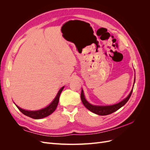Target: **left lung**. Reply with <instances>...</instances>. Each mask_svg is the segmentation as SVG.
Masks as SVG:
<instances>
[{
    "label": "left lung",
    "mask_w": 150,
    "mask_h": 150,
    "mask_svg": "<svg viewBox=\"0 0 150 150\" xmlns=\"http://www.w3.org/2000/svg\"><path fill=\"white\" fill-rule=\"evenodd\" d=\"M134 82H135V79L134 81ZM133 89L131 91V92L129 94L128 96H127L125 99H123V100L121 101L119 103L113 104V105H111V106H95V105H93V104H91L86 101V99H85L83 89L81 93V101H82V103L84 104V106L87 108L88 110H89V111L95 113V114L96 115H101V116H105V115L111 114V113L116 111L117 110H118L119 109L121 108L122 106H123L129 100V98L131 97V95L132 94Z\"/></svg>",
    "instance_id": "left-lung-1"
}]
</instances>
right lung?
Listing matches in <instances>:
<instances>
[{
  "mask_svg": "<svg viewBox=\"0 0 150 150\" xmlns=\"http://www.w3.org/2000/svg\"><path fill=\"white\" fill-rule=\"evenodd\" d=\"M64 86L62 87L60 90L59 91V92L57 93V94L56 95V98H54V100L52 101V103L49 104V106H47L46 108H43L42 110H38V111H28V110H25L22 109L21 108H19L18 106H16L17 107V108L19 109V111L23 113V114L27 116H29L31 118L33 119H41L43 118V117H46L49 115H50L51 114L56 110V109L58 105V103H59V96L60 94L61 93V92L62 91L63 89H64Z\"/></svg>",
  "mask_w": 150,
  "mask_h": 150,
  "instance_id": "add662e5",
  "label": "right lung"
}]
</instances>
